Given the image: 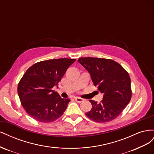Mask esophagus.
<instances>
[{"instance_id": "obj_1", "label": "esophagus", "mask_w": 154, "mask_h": 154, "mask_svg": "<svg viewBox=\"0 0 154 154\" xmlns=\"http://www.w3.org/2000/svg\"><path fill=\"white\" fill-rule=\"evenodd\" d=\"M74 100H75V101H77L78 103H82V102H83V101L85 100L84 99H83V98H82V97H74Z\"/></svg>"}]
</instances>
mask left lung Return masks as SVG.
Here are the masks:
<instances>
[{
	"instance_id": "left-lung-1",
	"label": "left lung",
	"mask_w": 154,
	"mask_h": 154,
	"mask_svg": "<svg viewBox=\"0 0 154 154\" xmlns=\"http://www.w3.org/2000/svg\"><path fill=\"white\" fill-rule=\"evenodd\" d=\"M78 62L90 73L93 83L103 94L100 103L90 100L92 109L85 113L97 123H105L118 118L132 97L130 78L128 72L112 60L85 57Z\"/></svg>"
}]
</instances>
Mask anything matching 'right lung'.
Instances as JSON below:
<instances>
[{
    "instance_id": "obj_1",
    "label": "right lung",
    "mask_w": 154,
    "mask_h": 154,
    "mask_svg": "<svg viewBox=\"0 0 154 154\" xmlns=\"http://www.w3.org/2000/svg\"><path fill=\"white\" fill-rule=\"evenodd\" d=\"M76 59L44 60L32 65L18 83L17 91L21 102L31 117L42 123H50L63 115L71 100L62 98L54 86Z\"/></svg>"
}]
</instances>
